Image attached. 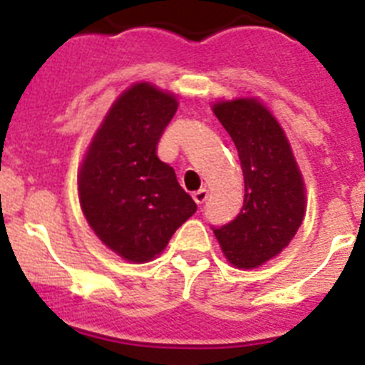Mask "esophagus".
Listing matches in <instances>:
<instances>
[{
	"label": "esophagus",
	"instance_id": "1",
	"mask_svg": "<svg viewBox=\"0 0 365 365\" xmlns=\"http://www.w3.org/2000/svg\"><path fill=\"white\" fill-rule=\"evenodd\" d=\"M193 201L197 202V205H202V202L206 201V199H208V190L206 188H201V190H197V192H193Z\"/></svg>",
	"mask_w": 365,
	"mask_h": 365
}]
</instances>
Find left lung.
Returning a JSON list of instances; mask_svg holds the SVG:
<instances>
[{
    "instance_id": "left-lung-1",
    "label": "left lung",
    "mask_w": 365,
    "mask_h": 365,
    "mask_svg": "<svg viewBox=\"0 0 365 365\" xmlns=\"http://www.w3.org/2000/svg\"><path fill=\"white\" fill-rule=\"evenodd\" d=\"M215 117L240 153L243 208L214 234L232 265L254 269L278 256L305 214L302 173L278 120L254 98L214 106Z\"/></svg>"
}]
</instances>
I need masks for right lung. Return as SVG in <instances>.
Returning <instances> with one entry per match:
<instances>
[{"label": "right lung", "instance_id": "right-lung-1", "mask_svg": "<svg viewBox=\"0 0 365 365\" xmlns=\"http://www.w3.org/2000/svg\"><path fill=\"white\" fill-rule=\"evenodd\" d=\"M175 111V96L135 83L109 109L80 168V205L89 227L133 263L163 252L197 210L173 168L157 157Z\"/></svg>", "mask_w": 365, "mask_h": 365}]
</instances>
